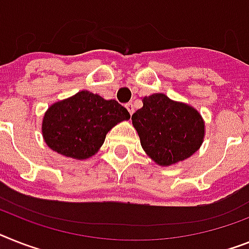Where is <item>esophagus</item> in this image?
<instances>
[{"mask_svg": "<svg viewBox=\"0 0 249 249\" xmlns=\"http://www.w3.org/2000/svg\"><path fill=\"white\" fill-rule=\"evenodd\" d=\"M126 108H127V110H128V112H129V114L132 116L133 112H135V108H133V104H132V103H127V104H126Z\"/></svg>", "mask_w": 249, "mask_h": 249, "instance_id": "esophagus-1", "label": "esophagus"}]
</instances>
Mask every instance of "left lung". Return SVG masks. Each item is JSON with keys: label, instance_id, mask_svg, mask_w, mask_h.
<instances>
[{"label": "left lung", "instance_id": "obj_1", "mask_svg": "<svg viewBox=\"0 0 249 249\" xmlns=\"http://www.w3.org/2000/svg\"><path fill=\"white\" fill-rule=\"evenodd\" d=\"M142 108L132 114L141 146L157 164L168 166L200 149L205 122L194 107L174 102L165 94L143 96Z\"/></svg>", "mask_w": 249, "mask_h": 249}]
</instances>
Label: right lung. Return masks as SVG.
Segmentation results:
<instances>
[{
  "mask_svg": "<svg viewBox=\"0 0 249 249\" xmlns=\"http://www.w3.org/2000/svg\"><path fill=\"white\" fill-rule=\"evenodd\" d=\"M129 117L128 110L117 100H106L83 90L49 107L43 118L42 133L53 151L84 160L95 155L108 131Z\"/></svg>",
  "mask_w": 249,
  "mask_h": 249,
  "instance_id": "1",
  "label": "right lung"
}]
</instances>
